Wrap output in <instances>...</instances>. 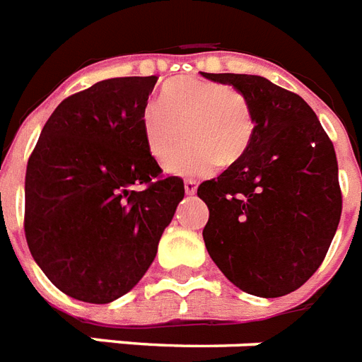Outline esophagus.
Masks as SVG:
<instances>
[{
  "instance_id": "esophagus-1",
  "label": "esophagus",
  "mask_w": 362,
  "mask_h": 362,
  "mask_svg": "<svg viewBox=\"0 0 362 362\" xmlns=\"http://www.w3.org/2000/svg\"><path fill=\"white\" fill-rule=\"evenodd\" d=\"M184 189H186V195H195V193H197V182L195 180H186V182H184Z\"/></svg>"
}]
</instances>
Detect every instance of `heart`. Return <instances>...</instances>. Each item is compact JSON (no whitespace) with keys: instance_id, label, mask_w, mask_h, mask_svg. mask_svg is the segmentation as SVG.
<instances>
[{"instance_id":"b5f03b06","label":"heart","mask_w":362,"mask_h":362,"mask_svg":"<svg viewBox=\"0 0 362 362\" xmlns=\"http://www.w3.org/2000/svg\"><path fill=\"white\" fill-rule=\"evenodd\" d=\"M141 130L158 161L169 160L186 135L189 145L169 161L167 171L204 176L216 171L217 163L232 165L247 152L255 117L240 90L197 76H178L163 85L158 102L146 104Z\"/></svg>"}]
</instances>
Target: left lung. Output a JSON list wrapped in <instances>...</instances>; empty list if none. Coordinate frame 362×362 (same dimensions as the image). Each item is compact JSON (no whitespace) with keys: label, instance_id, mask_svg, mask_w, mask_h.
<instances>
[{"label":"left lung","instance_id":"left-lung-1","mask_svg":"<svg viewBox=\"0 0 362 362\" xmlns=\"http://www.w3.org/2000/svg\"><path fill=\"white\" fill-rule=\"evenodd\" d=\"M202 76L240 90L255 117L247 152L197 189L210 210L208 255L243 292L281 298L313 277L339 227L333 143L310 105L269 79Z\"/></svg>","mask_w":362,"mask_h":362}]
</instances>
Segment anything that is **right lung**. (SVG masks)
Masks as SVG:
<instances>
[{
  "mask_svg": "<svg viewBox=\"0 0 362 362\" xmlns=\"http://www.w3.org/2000/svg\"><path fill=\"white\" fill-rule=\"evenodd\" d=\"M156 81L104 79L69 96L29 158V251L44 275L78 301L104 305L130 292L184 199L180 178L158 180L161 169L141 130Z\"/></svg>",
  "mask_w": 362,
  "mask_h": 362,
  "instance_id": "1",
  "label": "right lung"
}]
</instances>
